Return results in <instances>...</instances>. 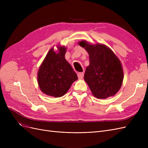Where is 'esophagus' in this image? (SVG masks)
Instances as JSON below:
<instances>
[{"mask_svg": "<svg viewBox=\"0 0 148 148\" xmlns=\"http://www.w3.org/2000/svg\"><path fill=\"white\" fill-rule=\"evenodd\" d=\"M84 77V73L83 72H79L78 73V77L79 79H82Z\"/></svg>", "mask_w": 148, "mask_h": 148, "instance_id": "obj_1", "label": "esophagus"}]
</instances>
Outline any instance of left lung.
Returning <instances> with one entry per match:
<instances>
[{"label": "left lung", "mask_w": 148, "mask_h": 148, "mask_svg": "<svg viewBox=\"0 0 148 148\" xmlns=\"http://www.w3.org/2000/svg\"><path fill=\"white\" fill-rule=\"evenodd\" d=\"M79 45L89 53V65L84 79L99 99H106L117 93L122 84L123 72L120 61L110 49L104 44L91 45L82 41Z\"/></svg>", "instance_id": "obj_1"}]
</instances>
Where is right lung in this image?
Returning a JSON list of instances; mask_svg holds the SVG:
<instances>
[{
    "instance_id": "1",
    "label": "right lung",
    "mask_w": 148,
    "mask_h": 148,
    "mask_svg": "<svg viewBox=\"0 0 148 148\" xmlns=\"http://www.w3.org/2000/svg\"><path fill=\"white\" fill-rule=\"evenodd\" d=\"M59 52L50 49L38 73L39 86L42 92L55 97L64 96L78 79L71 66L65 60L66 48L58 47Z\"/></svg>"
}]
</instances>
